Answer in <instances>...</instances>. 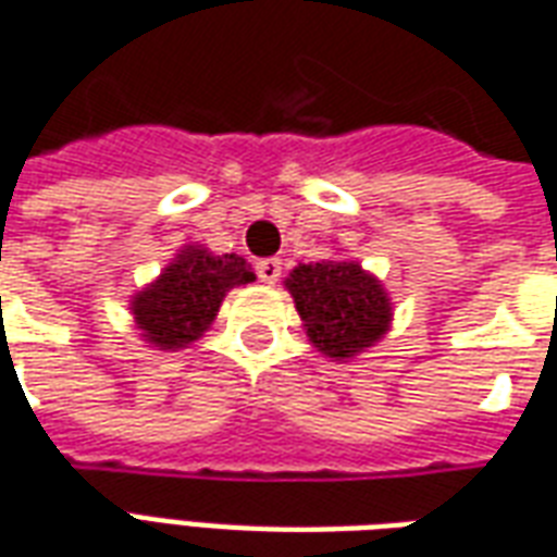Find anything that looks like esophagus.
<instances>
[{"instance_id":"esophagus-1","label":"esophagus","mask_w":557,"mask_h":557,"mask_svg":"<svg viewBox=\"0 0 557 557\" xmlns=\"http://www.w3.org/2000/svg\"><path fill=\"white\" fill-rule=\"evenodd\" d=\"M280 271H283V262H280V259H262V262H256V274H259V280L268 283V286L277 283Z\"/></svg>"}]
</instances>
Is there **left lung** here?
I'll use <instances>...</instances> for the list:
<instances>
[{"label":"left lung","instance_id":"8db88e82","mask_svg":"<svg viewBox=\"0 0 557 557\" xmlns=\"http://www.w3.org/2000/svg\"><path fill=\"white\" fill-rule=\"evenodd\" d=\"M304 334L331 361H351L373 349L394 322L385 283L355 259H322L295 265L283 280Z\"/></svg>","mask_w":557,"mask_h":557}]
</instances>
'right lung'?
<instances>
[{"label": "right lung", "instance_id": "add662e5", "mask_svg": "<svg viewBox=\"0 0 557 557\" xmlns=\"http://www.w3.org/2000/svg\"><path fill=\"white\" fill-rule=\"evenodd\" d=\"M253 280V268L242 256L184 244L170 265L131 298L127 310L151 349L178 351L211 327L226 292Z\"/></svg>", "mask_w": 557, "mask_h": 557}]
</instances>
